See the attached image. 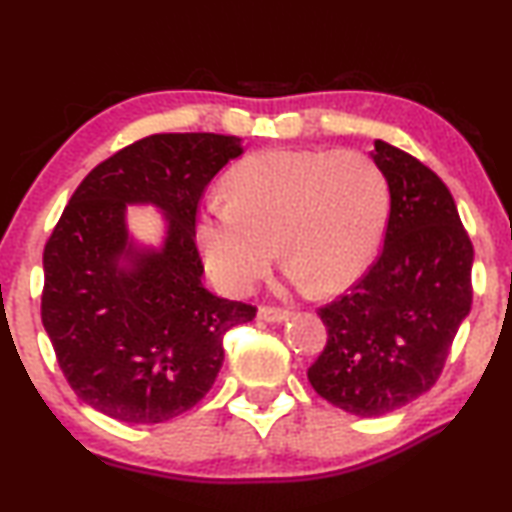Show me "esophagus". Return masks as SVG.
<instances>
[{
	"mask_svg": "<svg viewBox=\"0 0 512 512\" xmlns=\"http://www.w3.org/2000/svg\"><path fill=\"white\" fill-rule=\"evenodd\" d=\"M259 320L264 322H283L290 318V308H278V306H259Z\"/></svg>",
	"mask_w": 512,
	"mask_h": 512,
	"instance_id": "obj_1",
	"label": "esophagus"
}]
</instances>
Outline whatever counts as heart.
I'll return each mask as SVG.
<instances>
[{
  "label": "heart",
  "instance_id": "obj_1",
  "mask_svg": "<svg viewBox=\"0 0 512 512\" xmlns=\"http://www.w3.org/2000/svg\"><path fill=\"white\" fill-rule=\"evenodd\" d=\"M197 241L215 283L243 294L280 255L297 283L338 292L376 257L390 218V181L362 150H262L227 174ZM279 246H275V241Z\"/></svg>",
  "mask_w": 512,
  "mask_h": 512
}]
</instances>
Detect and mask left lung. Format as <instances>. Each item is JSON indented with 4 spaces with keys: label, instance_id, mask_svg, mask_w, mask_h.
Returning <instances> with one entry per match:
<instances>
[{
    "label": "left lung",
    "instance_id": "8db88e82",
    "mask_svg": "<svg viewBox=\"0 0 512 512\" xmlns=\"http://www.w3.org/2000/svg\"><path fill=\"white\" fill-rule=\"evenodd\" d=\"M373 160L392 192L383 250L348 292L318 308L327 345L308 369L322 399L359 417L429 392L473 304V243L448 187L385 141Z\"/></svg>",
    "mask_w": 512,
    "mask_h": 512
}]
</instances>
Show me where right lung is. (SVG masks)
<instances>
[{
    "instance_id": "right-lung-1",
    "label": "right lung",
    "mask_w": 512,
    "mask_h": 512,
    "mask_svg": "<svg viewBox=\"0 0 512 512\" xmlns=\"http://www.w3.org/2000/svg\"><path fill=\"white\" fill-rule=\"evenodd\" d=\"M241 153L236 136L150 134L97 164L64 206L43 248L41 320L71 390L99 413L129 424L183 415L218 378L227 331L255 318V306L204 290L194 241L201 194ZM127 203L168 213L162 251L131 248Z\"/></svg>"
}]
</instances>
